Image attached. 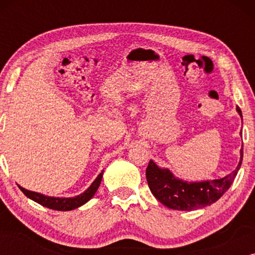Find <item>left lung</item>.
<instances>
[{
  "label": "left lung",
  "mask_w": 255,
  "mask_h": 255,
  "mask_svg": "<svg viewBox=\"0 0 255 255\" xmlns=\"http://www.w3.org/2000/svg\"><path fill=\"white\" fill-rule=\"evenodd\" d=\"M240 116L242 110L237 108ZM244 151L240 149V161L231 174L219 180L191 182L176 179L168 169H161L149 160L146 168V180L152 194L167 208L174 210L190 211L210 205L219 200L231 187L243 162Z\"/></svg>",
  "instance_id": "obj_1"
}]
</instances>
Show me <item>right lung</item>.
Here are the masks:
<instances>
[{
    "mask_svg": "<svg viewBox=\"0 0 255 255\" xmlns=\"http://www.w3.org/2000/svg\"><path fill=\"white\" fill-rule=\"evenodd\" d=\"M102 176H103V172L96 177V180L94 181V182L92 183V186H90L88 189L85 191V193L79 195V196L71 197V198L45 196V195H41L39 193H34V191L26 190L25 188H22L20 186H18V187L26 197H29V198H31V200H33L34 202H37V203L41 204L43 207L53 209V210H59V211H68V210H73V209L81 207L82 204L87 203V202H88L90 198L95 195L96 190L99 189V187H100L101 181H102Z\"/></svg>",
    "mask_w": 255,
    "mask_h": 255,
    "instance_id": "right-lung-1",
    "label": "right lung"
}]
</instances>
